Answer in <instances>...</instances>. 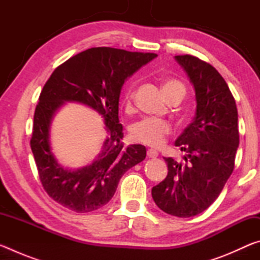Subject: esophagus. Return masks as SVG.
<instances>
[{"instance_id": "obj_1", "label": "esophagus", "mask_w": 260, "mask_h": 260, "mask_svg": "<svg viewBox=\"0 0 260 260\" xmlns=\"http://www.w3.org/2000/svg\"><path fill=\"white\" fill-rule=\"evenodd\" d=\"M147 156L149 158H156L158 156V152L156 150H153V149H149L147 151Z\"/></svg>"}]
</instances>
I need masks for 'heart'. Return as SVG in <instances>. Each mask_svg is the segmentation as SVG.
<instances>
[{
	"mask_svg": "<svg viewBox=\"0 0 260 260\" xmlns=\"http://www.w3.org/2000/svg\"><path fill=\"white\" fill-rule=\"evenodd\" d=\"M162 93L165 98L170 94H180L183 95L186 93L184 86L181 82L174 79H169L162 82ZM135 96V89L133 86L127 88L124 95V104L126 110H131L133 107V101ZM172 128L166 121L159 119H153V118H144L140 120L132 127V136L136 142L143 143L146 146L159 148L165 143L167 136L171 134Z\"/></svg>",
	"mask_w": 260,
	"mask_h": 260,
	"instance_id": "b5f03b06",
	"label": "heart"
}]
</instances>
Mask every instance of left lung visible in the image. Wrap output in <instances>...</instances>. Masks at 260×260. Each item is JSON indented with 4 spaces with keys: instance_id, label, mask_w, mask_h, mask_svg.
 <instances>
[{
    "instance_id": "1",
    "label": "left lung",
    "mask_w": 260,
    "mask_h": 260,
    "mask_svg": "<svg viewBox=\"0 0 260 260\" xmlns=\"http://www.w3.org/2000/svg\"><path fill=\"white\" fill-rule=\"evenodd\" d=\"M196 94V116L175 141L186 151L184 161L164 158L169 173L152 188L158 208L189 218L205 211L218 199L234 171L240 142L234 96L212 65L191 55L175 56Z\"/></svg>"
}]
</instances>
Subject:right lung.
Here are the masks:
<instances>
[{"mask_svg":"<svg viewBox=\"0 0 260 260\" xmlns=\"http://www.w3.org/2000/svg\"><path fill=\"white\" fill-rule=\"evenodd\" d=\"M156 56L110 47L90 48L57 67L45 83L34 112L30 149L43 189L61 206L78 213L102 208L113 197L124 173L144 160L146 147H124L118 105L126 78ZM64 102H80L96 109L104 116L108 133L93 164L77 171L58 166L50 150V122Z\"/></svg>","mask_w":260,"mask_h":260,"instance_id":"1","label":"right lung"}]
</instances>
